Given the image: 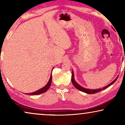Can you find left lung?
<instances>
[{
    "instance_id": "8db88e82",
    "label": "left lung",
    "mask_w": 125,
    "mask_h": 125,
    "mask_svg": "<svg viewBox=\"0 0 125 125\" xmlns=\"http://www.w3.org/2000/svg\"><path fill=\"white\" fill-rule=\"evenodd\" d=\"M118 77V76L112 82V83H109V85H107V86L104 87V88H101V89H90L84 88L83 87L81 86V85H80L79 84H78L77 83H76V81H75V80H74V73H73V71H72V82L73 84L75 86V88H76V89H77L78 90H80V91L83 92H84V93H88V94H94V93H97V92L101 91V90H104V89H106V88H108V87L110 86V85L113 84V83L115 82L116 80H117Z\"/></svg>"
}]
</instances>
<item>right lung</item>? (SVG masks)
Here are the masks:
<instances>
[{
	"label": "right lung",
	"instance_id": "1",
	"mask_svg": "<svg viewBox=\"0 0 125 125\" xmlns=\"http://www.w3.org/2000/svg\"><path fill=\"white\" fill-rule=\"evenodd\" d=\"M52 74H51L50 78H49V81L48 82V83L46 84L45 86H44L43 88H42V89H40L37 90V91L33 92V93H26V94H30V95H38V94H40L43 93H44V92H47V90L49 88V87H50L51 85V83H52Z\"/></svg>",
	"mask_w": 125,
	"mask_h": 125
}]
</instances>
